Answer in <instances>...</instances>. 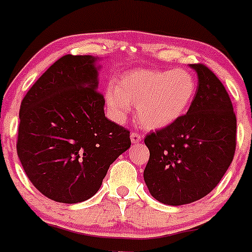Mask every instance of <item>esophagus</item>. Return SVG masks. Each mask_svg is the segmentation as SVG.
Segmentation results:
<instances>
[{
	"instance_id": "obj_1",
	"label": "esophagus",
	"mask_w": 252,
	"mask_h": 252,
	"mask_svg": "<svg viewBox=\"0 0 252 252\" xmlns=\"http://www.w3.org/2000/svg\"><path fill=\"white\" fill-rule=\"evenodd\" d=\"M130 139H131V142H133V144H138L139 141H141L142 136H141V134H139V133H131Z\"/></svg>"
}]
</instances>
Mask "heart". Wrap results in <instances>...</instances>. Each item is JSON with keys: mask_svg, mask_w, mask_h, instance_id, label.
<instances>
[{"mask_svg": "<svg viewBox=\"0 0 252 252\" xmlns=\"http://www.w3.org/2000/svg\"><path fill=\"white\" fill-rule=\"evenodd\" d=\"M196 94V80L187 69H141L126 73L108 88L106 98L117 117L138 105L144 126L159 129L175 123L189 110Z\"/></svg>", "mask_w": 252, "mask_h": 252, "instance_id": "obj_1", "label": "heart"}]
</instances>
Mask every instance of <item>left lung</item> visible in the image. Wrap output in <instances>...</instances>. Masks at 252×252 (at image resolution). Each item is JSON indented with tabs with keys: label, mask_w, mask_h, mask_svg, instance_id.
<instances>
[{
	"label": "left lung",
	"mask_w": 252,
	"mask_h": 252,
	"mask_svg": "<svg viewBox=\"0 0 252 252\" xmlns=\"http://www.w3.org/2000/svg\"><path fill=\"white\" fill-rule=\"evenodd\" d=\"M190 67L199 84L189 110L144 139L150 150L145 183L155 199L172 206L210 194L232 163L236 147V117L224 85L202 63Z\"/></svg>",
	"instance_id": "left-lung-1"
}]
</instances>
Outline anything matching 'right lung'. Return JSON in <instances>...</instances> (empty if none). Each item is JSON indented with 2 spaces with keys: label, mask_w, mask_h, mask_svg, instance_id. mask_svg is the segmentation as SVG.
I'll return each instance as SVG.
<instances>
[{
  "label": "right lung",
  "mask_w": 252,
  "mask_h": 252,
  "mask_svg": "<svg viewBox=\"0 0 252 252\" xmlns=\"http://www.w3.org/2000/svg\"><path fill=\"white\" fill-rule=\"evenodd\" d=\"M96 58L65 55L24 96L17 154L25 174L48 199L64 204L96 194L130 131L105 117Z\"/></svg>",
  "instance_id": "right-lung-1"
}]
</instances>
